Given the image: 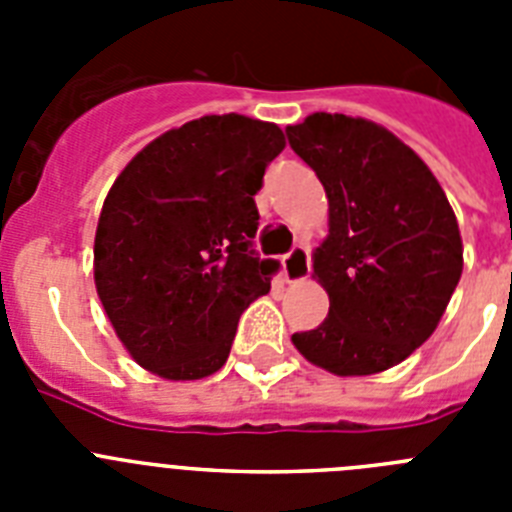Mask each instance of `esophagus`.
Returning a JSON list of instances; mask_svg holds the SVG:
<instances>
[{
    "label": "esophagus",
    "instance_id": "obj_1",
    "mask_svg": "<svg viewBox=\"0 0 512 512\" xmlns=\"http://www.w3.org/2000/svg\"><path fill=\"white\" fill-rule=\"evenodd\" d=\"M310 251L305 246H295L282 259V274L287 282H302L310 277Z\"/></svg>",
    "mask_w": 512,
    "mask_h": 512
}]
</instances>
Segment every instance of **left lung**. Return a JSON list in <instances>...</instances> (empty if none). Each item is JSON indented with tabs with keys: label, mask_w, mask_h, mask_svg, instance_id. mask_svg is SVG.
<instances>
[{
	"label": "left lung",
	"mask_w": 512,
	"mask_h": 512,
	"mask_svg": "<svg viewBox=\"0 0 512 512\" xmlns=\"http://www.w3.org/2000/svg\"><path fill=\"white\" fill-rule=\"evenodd\" d=\"M287 140L318 174L330 225L312 259L328 318L292 343L338 377L384 372L431 338L459 284L454 210L418 153L377 122L315 112Z\"/></svg>",
	"instance_id": "obj_1"
}]
</instances>
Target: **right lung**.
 Masks as SVG:
<instances>
[{
    "label": "right lung",
    "mask_w": 512,
    "mask_h": 512,
    "mask_svg": "<svg viewBox=\"0 0 512 512\" xmlns=\"http://www.w3.org/2000/svg\"><path fill=\"white\" fill-rule=\"evenodd\" d=\"M282 148L274 122L207 115L148 143L115 179L94 238V282L143 369L179 382L228 361L238 318L279 271L253 248V194Z\"/></svg>",
    "instance_id": "obj_1"
}]
</instances>
